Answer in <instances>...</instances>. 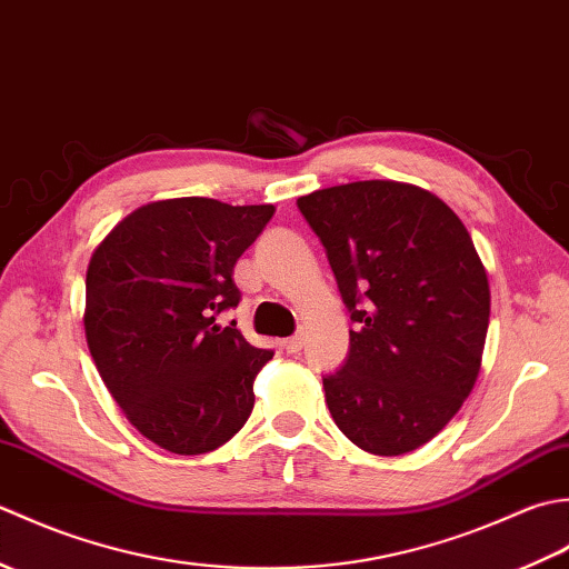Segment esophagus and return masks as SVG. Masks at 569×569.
I'll list each match as a JSON object with an SVG mask.
<instances>
[{
	"instance_id": "1",
	"label": "esophagus",
	"mask_w": 569,
	"mask_h": 569,
	"mask_svg": "<svg viewBox=\"0 0 569 569\" xmlns=\"http://www.w3.org/2000/svg\"><path fill=\"white\" fill-rule=\"evenodd\" d=\"M281 349H283V352H288V355L300 352V349H303V337H300V335L288 337V340L281 342Z\"/></svg>"
}]
</instances>
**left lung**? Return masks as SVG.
<instances>
[{
  "mask_svg": "<svg viewBox=\"0 0 569 569\" xmlns=\"http://www.w3.org/2000/svg\"><path fill=\"white\" fill-rule=\"evenodd\" d=\"M349 318V357L325 401L365 452L432 440L475 389L489 328V278L467 227L410 183L357 180L298 198Z\"/></svg>",
  "mask_w": 569,
  "mask_h": 569,
  "instance_id": "1",
  "label": "left lung"
}]
</instances>
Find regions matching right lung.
<instances>
[{"mask_svg": "<svg viewBox=\"0 0 569 569\" xmlns=\"http://www.w3.org/2000/svg\"><path fill=\"white\" fill-rule=\"evenodd\" d=\"M273 204L173 198L141 204L92 251L84 337L131 426L173 455L217 450L244 426L273 357L214 318L237 308L234 263Z\"/></svg>", "mask_w": 569, "mask_h": 569, "instance_id": "right-lung-1", "label": "right lung"}]
</instances>
